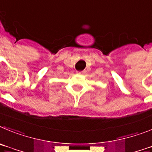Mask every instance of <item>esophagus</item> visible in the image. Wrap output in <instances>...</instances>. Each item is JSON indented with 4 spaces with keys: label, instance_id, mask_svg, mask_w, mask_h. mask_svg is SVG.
Instances as JSON below:
<instances>
[{
    "label": "esophagus",
    "instance_id": "obj_1",
    "mask_svg": "<svg viewBox=\"0 0 152 152\" xmlns=\"http://www.w3.org/2000/svg\"><path fill=\"white\" fill-rule=\"evenodd\" d=\"M76 73H77L78 75H82L84 73V71H76Z\"/></svg>",
    "mask_w": 152,
    "mask_h": 152
}]
</instances>
